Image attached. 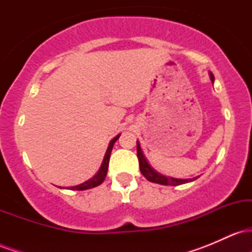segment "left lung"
<instances>
[{"label":"left lung","instance_id":"1","mask_svg":"<svg viewBox=\"0 0 252 252\" xmlns=\"http://www.w3.org/2000/svg\"><path fill=\"white\" fill-rule=\"evenodd\" d=\"M210 77L211 80H215V77L213 74L210 72ZM137 158H138V163H140V170L142 173L144 178L147 179L148 181L155 182V184H160V185H170V186H178V185H182V184H186V182H190L193 180H195V178L193 179H175V178H169V176L162 175L160 174L158 172L153 168L152 166L148 163L147 158H144L142 149H141L140 143L137 141Z\"/></svg>","mask_w":252,"mask_h":252}]
</instances>
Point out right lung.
<instances>
[{"instance_id": "obj_1", "label": "right lung", "mask_w": 252, "mask_h": 252, "mask_svg": "<svg viewBox=\"0 0 252 252\" xmlns=\"http://www.w3.org/2000/svg\"><path fill=\"white\" fill-rule=\"evenodd\" d=\"M118 137H120V135H117L116 137L112 138V140L110 141L109 147H108V150H106L105 156H104L103 163H102V166H100L99 170H98V172H97V174L94 175V178L90 179V180L83 182V184H80V185H78V186H72V187H70V189H73V190H85V189H94V187L99 186V185L102 184V182L104 181V179H105L106 173H108V166H109L110 154H111L112 147H114V143L116 142V141L118 140Z\"/></svg>"}]
</instances>
